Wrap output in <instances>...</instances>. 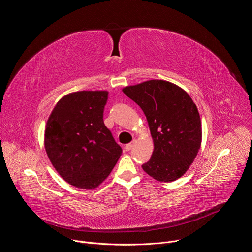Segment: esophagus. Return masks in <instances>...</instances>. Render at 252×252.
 <instances>
[{
	"mask_svg": "<svg viewBox=\"0 0 252 252\" xmlns=\"http://www.w3.org/2000/svg\"><path fill=\"white\" fill-rule=\"evenodd\" d=\"M135 139H133L131 142H129V143H127V145H126V147H125V150L126 151V152H128V151H130L132 148H133V146H134V143H135Z\"/></svg>",
	"mask_w": 252,
	"mask_h": 252,
	"instance_id": "34e87169",
	"label": "esophagus"
}]
</instances>
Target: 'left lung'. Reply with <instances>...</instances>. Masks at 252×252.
Wrapping results in <instances>:
<instances>
[{"label":"left lung","mask_w":252,"mask_h":252,"mask_svg":"<svg viewBox=\"0 0 252 252\" xmlns=\"http://www.w3.org/2000/svg\"><path fill=\"white\" fill-rule=\"evenodd\" d=\"M146 115L154 139L151 159L142 169L158 182H173L186 173L201 145L198 110L178 86L151 80L123 89Z\"/></svg>","instance_id":"8db88e82"}]
</instances>
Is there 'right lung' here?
I'll use <instances>...</instances> for the list:
<instances>
[{
    "mask_svg": "<svg viewBox=\"0 0 252 252\" xmlns=\"http://www.w3.org/2000/svg\"><path fill=\"white\" fill-rule=\"evenodd\" d=\"M106 91H82L62 97L47 122L45 149L66 183L94 189L109 176L122 155L103 123Z\"/></svg>",
    "mask_w": 252,
    "mask_h": 252,
    "instance_id": "add662e5",
    "label": "right lung"
}]
</instances>
